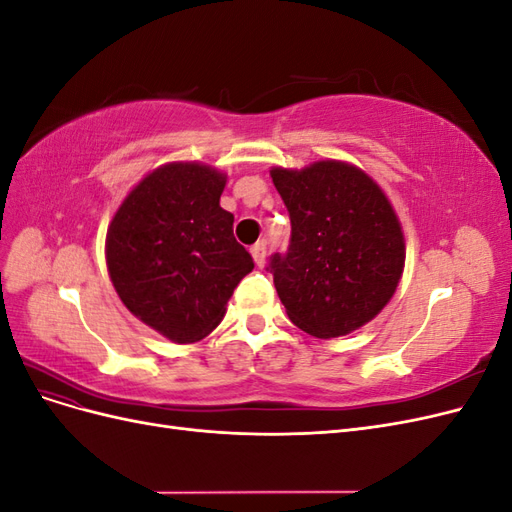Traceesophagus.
I'll use <instances>...</instances> for the list:
<instances>
[{
    "mask_svg": "<svg viewBox=\"0 0 512 512\" xmlns=\"http://www.w3.org/2000/svg\"><path fill=\"white\" fill-rule=\"evenodd\" d=\"M252 256L258 267H265V258H267V241H258L252 245Z\"/></svg>",
    "mask_w": 512,
    "mask_h": 512,
    "instance_id": "1",
    "label": "esophagus"
}]
</instances>
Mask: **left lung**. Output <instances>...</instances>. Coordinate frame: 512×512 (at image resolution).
<instances>
[{"mask_svg": "<svg viewBox=\"0 0 512 512\" xmlns=\"http://www.w3.org/2000/svg\"><path fill=\"white\" fill-rule=\"evenodd\" d=\"M290 215L286 254L269 258L288 318L314 337H342L391 301L406 260L389 198L346 162L273 168Z\"/></svg>", "mask_w": 512, "mask_h": 512, "instance_id": "left-lung-1", "label": "left lung"}]
</instances>
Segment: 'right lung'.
<instances>
[{"mask_svg": "<svg viewBox=\"0 0 512 512\" xmlns=\"http://www.w3.org/2000/svg\"><path fill=\"white\" fill-rule=\"evenodd\" d=\"M226 177L196 162L153 170L123 200L106 235V267L130 312L177 344L207 337L254 269L220 207Z\"/></svg>", "mask_w": 512, "mask_h": 512, "instance_id": "add662e5", "label": "right lung"}]
</instances>
